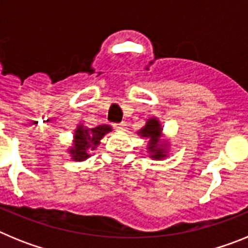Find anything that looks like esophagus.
I'll return each mask as SVG.
<instances>
[{
  "instance_id": "esophagus-1",
  "label": "esophagus",
  "mask_w": 248,
  "mask_h": 248,
  "mask_svg": "<svg viewBox=\"0 0 248 248\" xmlns=\"http://www.w3.org/2000/svg\"><path fill=\"white\" fill-rule=\"evenodd\" d=\"M113 126L117 129V130H124V129H125V123H114Z\"/></svg>"
}]
</instances>
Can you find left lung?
I'll return each instance as SVG.
<instances>
[{
	"mask_svg": "<svg viewBox=\"0 0 248 248\" xmlns=\"http://www.w3.org/2000/svg\"><path fill=\"white\" fill-rule=\"evenodd\" d=\"M161 125H160L159 120L156 118H150V119L146 122L145 126H144L141 130L139 131V134L141 137L150 138V141H149V151L151 153V157L154 159H161V157H165V149L164 145L166 144H160L159 145V138L161 135Z\"/></svg>",
	"mask_w": 248,
	"mask_h": 248,
	"instance_id": "obj_1",
	"label": "left lung"
}]
</instances>
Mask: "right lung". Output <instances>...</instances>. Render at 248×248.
<instances>
[{
  "label": "right lung",
  "instance_id": "right-lung-1",
  "mask_svg": "<svg viewBox=\"0 0 248 248\" xmlns=\"http://www.w3.org/2000/svg\"><path fill=\"white\" fill-rule=\"evenodd\" d=\"M109 131H111V126L105 124L92 129L78 125L74 131V145L69 150L72 159L76 161H83L89 157V150H94L97 148L100 144V139Z\"/></svg>",
  "mask_w": 248,
  "mask_h": 248
}]
</instances>
